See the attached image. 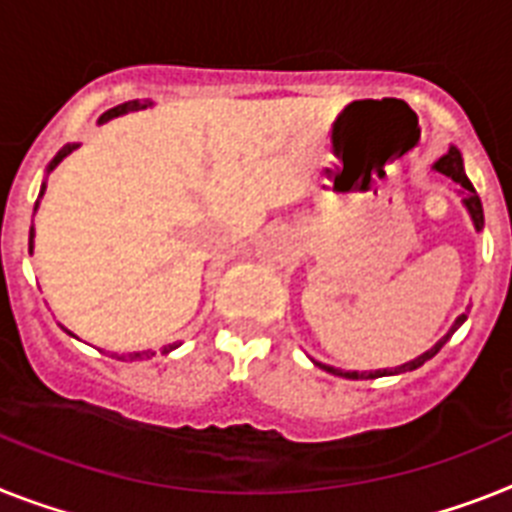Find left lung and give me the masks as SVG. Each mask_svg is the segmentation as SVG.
Returning <instances> with one entry per match:
<instances>
[{"label": "left lung", "mask_w": 512, "mask_h": 512, "mask_svg": "<svg viewBox=\"0 0 512 512\" xmlns=\"http://www.w3.org/2000/svg\"><path fill=\"white\" fill-rule=\"evenodd\" d=\"M434 170L442 172L445 177H450L453 183H458L460 188L458 190L460 196H463V206H466L468 211V217H471V222H474V230L481 232L484 230V209H481V198L476 196V190L474 185H471V180L466 177V170H463V156H460V151L455 149V146H450V151H447L442 159H437L434 162ZM468 319V308H466V314H460L458 319L453 322V327L447 329V335L442 337V340H437L432 345V348L426 350V353H421V356H416L413 361H405L400 363V366H395V369H377V371H342V369H335V366H327V363H319L314 361L316 366H322L324 371H329V374H337V377H345V379H379V377H395V374H405V371H416L418 366H424L429 358H434L442 350V345H445L450 337L455 335L460 329V324L466 322Z\"/></svg>", "instance_id": "left-lung-1"}]
</instances>
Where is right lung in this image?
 Wrapping results in <instances>:
<instances>
[{"mask_svg":"<svg viewBox=\"0 0 512 512\" xmlns=\"http://www.w3.org/2000/svg\"><path fill=\"white\" fill-rule=\"evenodd\" d=\"M146 107H154V101H151V99H133V101H125V104H117V107L107 109V112L101 114V117H99V125H104V122L114 120V117H122V114L138 112V109H146ZM75 149H78V143H67L65 149H59L57 156H54L52 162H49V167H46V177L52 175V172L59 167V162H62L65 156L73 154ZM46 177H44V183H41V190H38V201H36V206H33V211L38 209V204H41V198H44V193H46ZM33 238H36V230H33V225H31V240H28V248H31V253H33ZM62 329H65V332H67V335H70V337H75L73 332H70V329H67V327H62ZM170 350H172V348H170ZM164 353H167V348H164ZM112 356H114V358H122V361H143V358H151V356H154V350H135V353H122V356H117V353H112Z\"/></svg>","mask_w":512,"mask_h":512,"instance_id":"obj_1","label":"right lung"}]
</instances>
